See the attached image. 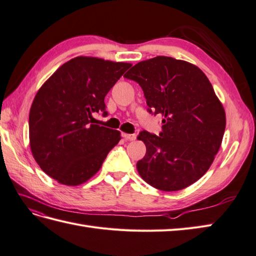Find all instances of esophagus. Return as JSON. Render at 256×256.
Instances as JSON below:
<instances>
[{
    "instance_id": "1",
    "label": "esophagus",
    "mask_w": 256,
    "mask_h": 256,
    "mask_svg": "<svg viewBox=\"0 0 256 256\" xmlns=\"http://www.w3.org/2000/svg\"><path fill=\"white\" fill-rule=\"evenodd\" d=\"M122 137L124 140H127V141H134V140H136V138H137V136L132 134H122Z\"/></svg>"
}]
</instances>
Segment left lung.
I'll return each mask as SVG.
<instances>
[{"mask_svg":"<svg viewBox=\"0 0 256 256\" xmlns=\"http://www.w3.org/2000/svg\"><path fill=\"white\" fill-rule=\"evenodd\" d=\"M124 78L144 90L149 112L162 116L160 137L146 132V146L137 170L148 184L176 192L194 184L217 154L226 129V112L200 68L184 60L158 56L138 62Z\"/></svg>","mask_w":256,"mask_h":256,"instance_id":"left-lung-1","label":"left lung"}]
</instances>
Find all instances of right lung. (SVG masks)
Wrapping results in <instances>:
<instances>
[{"label": "right lung", "instance_id": "1", "mask_svg": "<svg viewBox=\"0 0 256 256\" xmlns=\"http://www.w3.org/2000/svg\"><path fill=\"white\" fill-rule=\"evenodd\" d=\"M127 62L76 56L44 82L30 112V144L42 171L66 186H78L100 171L120 132L92 124L93 112L106 114L105 96Z\"/></svg>", "mask_w": 256, "mask_h": 256}]
</instances>
